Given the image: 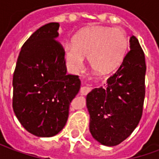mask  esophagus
<instances>
[{
    "label": "esophagus",
    "mask_w": 159,
    "mask_h": 159,
    "mask_svg": "<svg viewBox=\"0 0 159 159\" xmlns=\"http://www.w3.org/2000/svg\"><path fill=\"white\" fill-rule=\"evenodd\" d=\"M90 90H91V88L90 87H82L81 89H80V93L82 95H86L88 93H89Z\"/></svg>",
    "instance_id": "1"
}]
</instances>
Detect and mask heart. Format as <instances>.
Wrapping results in <instances>:
<instances>
[{"mask_svg":"<svg viewBox=\"0 0 159 159\" xmlns=\"http://www.w3.org/2000/svg\"><path fill=\"white\" fill-rule=\"evenodd\" d=\"M129 42L121 29L93 26L76 34L73 42L63 45L64 59L71 71L82 68L84 57L94 72L107 74L117 68L126 53Z\"/></svg>","mask_w":159,"mask_h":159,"instance_id":"obj_1","label":"heart"}]
</instances>
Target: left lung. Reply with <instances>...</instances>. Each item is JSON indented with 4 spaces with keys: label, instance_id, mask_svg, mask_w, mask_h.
<instances>
[{
    "label": "left lung",
    "instance_id": "8db88e82",
    "mask_svg": "<svg viewBox=\"0 0 159 159\" xmlns=\"http://www.w3.org/2000/svg\"><path fill=\"white\" fill-rule=\"evenodd\" d=\"M130 50L106 86L93 89L86 98L89 131L101 145L113 147L132 134L142 115L145 98V54L134 36Z\"/></svg>",
    "mask_w": 159,
    "mask_h": 159
}]
</instances>
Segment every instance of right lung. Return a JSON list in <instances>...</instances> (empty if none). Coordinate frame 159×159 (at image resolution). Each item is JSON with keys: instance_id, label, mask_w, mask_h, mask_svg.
Listing matches in <instances>:
<instances>
[{"instance_id": "1", "label": "right lung", "mask_w": 159, "mask_h": 159, "mask_svg": "<svg viewBox=\"0 0 159 159\" xmlns=\"http://www.w3.org/2000/svg\"><path fill=\"white\" fill-rule=\"evenodd\" d=\"M59 23L42 26L19 52L12 78V108L29 133L52 137L66 125L71 100L79 92L77 76L66 74Z\"/></svg>"}]
</instances>
